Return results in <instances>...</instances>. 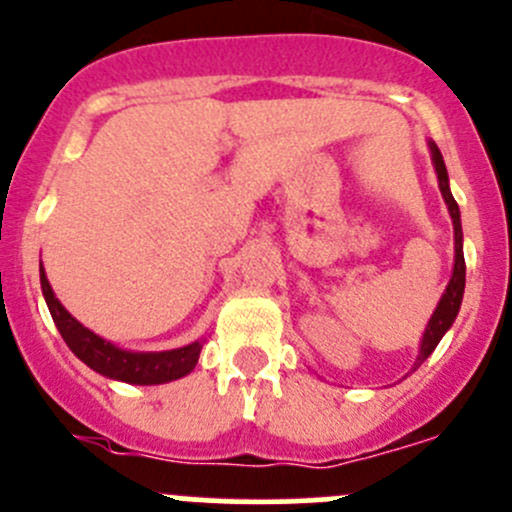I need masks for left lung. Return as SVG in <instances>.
<instances>
[{
    "instance_id": "left-lung-1",
    "label": "left lung",
    "mask_w": 512,
    "mask_h": 512,
    "mask_svg": "<svg viewBox=\"0 0 512 512\" xmlns=\"http://www.w3.org/2000/svg\"><path fill=\"white\" fill-rule=\"evenodd\" d=\"M429 152H432V164L434 171H437V181H439V191L441 198H444L446 208H449L451 223H454V270H451V279L446 284L444 294H441L437 309H434L432 319L427 321V328L422 333V343H419V355L414 360L412 370H417L429 355L434 353V348L439 346V341L444 338V333L449 331L451 324L456 321V314L461 309V299H464V287H466V262H464V230H461V211L456 206L454 196H451L449 188V174H446V164L444 157H441L437 144L429 139L427 142Z\"/></svg>"
}]
</instances>
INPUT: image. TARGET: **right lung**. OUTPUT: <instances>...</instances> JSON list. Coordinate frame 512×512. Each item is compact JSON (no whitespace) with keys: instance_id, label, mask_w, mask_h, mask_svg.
Wrapping results in <instances>:
<instances>
[{"instance_id":"right-lung-1","label":"right lung","mask_w":512,"mask_h":512,"mask_svg":"<svg viewBox=\"0 0 512 512\" xmlns=\"http://www.w3.org/2000/svg\"><path fill=\"white\" fill-rule=\"evenodd\" d=\"M39 274L41 292L53 316V324L61 331L63 341L68 343L75 358L83 360L95 373L129 385H161L184 378V375L196 368L206 338H198V341L188 343V346L171 348V351H127V348L115 346L112 341L85 328L75 316L68 314L66 306L53 294L43 265H39Z\"/></svg>"}]
</instances>
